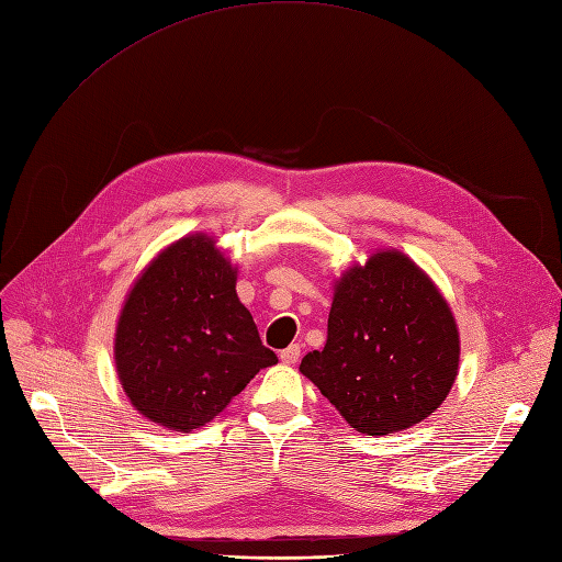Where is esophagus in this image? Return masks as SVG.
I'll return each instance as SVG.
<instances>
[{"instance_id":"1","label":"esophagus","mask_w":562,"mask_h":562,"mask_svg":"<svg viewBox=\"0 0 562 562\" xmlns=\"http://www.w3.org/2000/svg\"><path fill=\"white\" fill-rule=\"evenodd\" d=\"M300 357H302V347L295 342V345H290V347H285V350L281 352V361L285 363V366H292V363H297L300 361Z\"/></svg>"}]
</instances>
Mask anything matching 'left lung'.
Here are the masks:
<instances>
[{"label":"left lung","instance_id":"1","mask_svg":"<svg viewBox=\"0 0 562 562\" xmlns=\"http://www.w3.org/2000/svg\"><path fill=\"white\" fill-rule=\"evenodd\" d=\"M460 336L446 300L400 251L370 256L334 292L325 350L300 370L363 435H391L430 416L450 391Z\"/></svg>","mask_w":562,"mask_h":562}]
</instances>
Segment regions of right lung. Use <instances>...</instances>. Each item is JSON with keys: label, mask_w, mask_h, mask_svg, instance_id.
<instances>
[{"label": "right lung", "mask_w": 562, "mask_h": 562, "mask_svg": "<svg viewBox=\"0 0 562 562\" xmlns=\"http://www.w3.org/2000/svg\"><path fill=\"white\" fill-rule=\"evenodd\" d=\"M277 361L237 300L235 270L205 235L182 237L150 262L116 327L130 403L178 432L210 423Z\"/></svg>", "instance_id": "1"}]
</instances>
